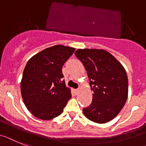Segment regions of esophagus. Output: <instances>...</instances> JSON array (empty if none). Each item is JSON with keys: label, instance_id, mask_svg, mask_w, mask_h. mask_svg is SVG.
<instances>
[{"label": "esophagus", "instance_id": "34e87169", "mask_svg": "<svg viewBox=\"0 0 146 146\" xmlns=\"http://www.w3.org/2000/svg\"><path fill=\"white\" fill-rule=\"evenodd\" d=\"M79 89H76V90H74V91H75V93H76V94H78L79 93Z\"/></svg>", "mask_w": 146, "mask_h": 146}]
</instances>
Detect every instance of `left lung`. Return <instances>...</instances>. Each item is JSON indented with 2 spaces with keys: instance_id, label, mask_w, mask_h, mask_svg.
<instances>
[{
  "instance_id": "left-lung-1",
  "label": "left lung",
  "mask_w": 146,
  "mask_h": 146,
  "mask_svg": "<svg viewBox=\"0 0 146 146\" xmlns=\"http://www.w3.org/2000/svg\"><path fill=\"white\" fill-rule=\"evenodd\" d=\"M75 55L84 64L94 91L92 103L83 108L84 116L100 124L111 121L120 112L128 98L125 70L105 50L79 49Z\"/></svg>"
}]
</instances>
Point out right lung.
I'll list each match as a JSON object with an SVG mask.
<instances>
[{
  "label": "right lung",
  "mask_w": 146,
  "mask_h": 146,
  "mask_svg": "<svg viewBox=\"0 0 146 146\" xmlns=\"http://www.w3.org/2000/svg\"><path fill=\"white\" fill-rule=\"evenodd\" d=\"M75 48L55 45L33 56L24 68L21 92L28 111L35 117L50 120L59 116L71 98L62 67Z\"/></svg>",
  "instance_id": "obj_1"
}]
</instances>
